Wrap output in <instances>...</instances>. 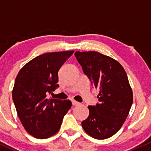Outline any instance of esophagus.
Returning <instances> with one entry per match:
<instances>
[{
	"instance_id": "34e87169",
	"label": "esophagus",
	"mask_w": 151,
	"mask_h": 151,
	"mask_svg": "<svg viewBox=\"0 0 151 151\" xmlns=\"http://www.w3.org/2000/svg\"><path fill=\"white\" fill-rule=\"evenodd\" d=\"M72 106H77L79 104V103L77 101H74V100H72Z\"/></svg>"
}]
</instances>
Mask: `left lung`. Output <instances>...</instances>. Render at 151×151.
Wrapping results in <instances>:
<instances>
[{
    "label": "left lung",
    "instance_id": "8db88e82",
    "mask_svg": "<svg viewBox=\"0 0 151 151\" xmlns=\"http://www.w3.org/2000/svg\"><path fill=\"white\" fill-rule=\"evenodd\" d=\"M74 55L91 85L99 89V103L88 106L89 115L81 126L93 138H110L124 124L133 104L127 74L119 62L97 52L77 51Z\"/></svg>",
    "mask_w": 151,
    "mask_h": 151
}]
</instances>
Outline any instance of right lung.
I'll list each match as a JSON object with an SVG mask.
<instances>
[{"instance_id":"obj_1","label":"right lung","mask_w":151,"mask_h":151,"mask_svg":"<svg viewBox=\"0 0 151 151\" xmlns=\"http://www.w3.org/2000/svg\"><path fill=\"white\" fill-rule=\"evenodd\" d=\"M74 51L45 53L27 62L20 70L13 89L18 116L27 133L45 139L56 134L72 102L47 99L59 87L58 72Z\"/></svg>"}]
</instances>
